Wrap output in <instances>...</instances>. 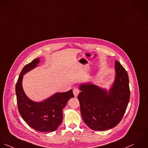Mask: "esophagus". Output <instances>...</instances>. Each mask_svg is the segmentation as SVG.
<instances>
[{"instance_id": "esophagus-1", "label": "esophagus", "mask_w": 148, "mask_h": 148, "mask_svg": "<svg viewBox=\"0 0 148 148\" xmlns=\"http://www.w3.org/2000/svg\"><path fill=\"white\" fill-rule=\"evenodd\" d=\"M79 89H78V88H74V90H73V93H74V95L75 96V97H77L78 95V94L79 93Z\"/></svg>"}]
</instances>
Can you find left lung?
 <instances>
[{
    "label": "left lung",
    "mask_w": 148,
    "mask_h": 148,
    "mask_svg": "<svg viewBox=\"0 0 148 148\" xmlns=\"http://www.w3.org/2000/svg\"><path fill=\"white\" fill-rule=\"evenodd\" d=\"M116 78L109 93L92 84H82L78 96L82 119L94 130L104 131L117 126L122 119L130 96L129 75L115 60Z\"/></svg>",
    "instance_id": "obj_1"
}]
</instances>
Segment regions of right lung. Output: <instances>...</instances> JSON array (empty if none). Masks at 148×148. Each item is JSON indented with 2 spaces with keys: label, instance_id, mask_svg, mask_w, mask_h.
Listing matches in <instances>:
<instances>
[{
  "label": "right lung",
  "instance_id": "add662e5",
  "mask_svg": "<svg viewBox=\"0 0 148 148\" xmlns=\"http://www.w3.org/2000/svg\"><path fill=\"white\" fill-rule=\"evenodd\" d=\"M40 58L34 59L22 69L15 85V92L19 112L27 124L41 132L55 131L62 123L63 109L67 101L74 97L72 89L58 93L43 102L36 103L25 95L22 86L23 75L37 66Z\"/></svg>",
  "mask_w": 148,
  "mask_h": 148
}]
</instances>
